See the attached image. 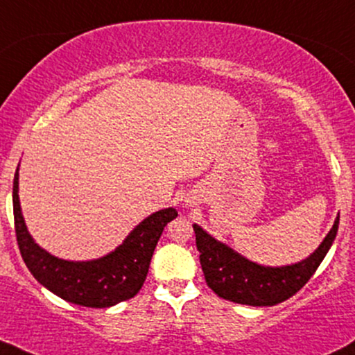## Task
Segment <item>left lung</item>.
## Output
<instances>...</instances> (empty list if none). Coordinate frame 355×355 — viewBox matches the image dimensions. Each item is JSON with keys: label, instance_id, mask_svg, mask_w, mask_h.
Masks as SVG:
<instances>
[{"label": "left lung", "instance_id": "1", "mask_svg": "<svg viewBox=\"0 0 355 355\" xmlns=\"http://www.w3.org/2000/svg\"><path fill=\"white\" fill-rule=\"evenodd\" d=\"M192 227L205 283L217 296L239 304L275 306L291 298L309 282L334 242L339 217L311 255L284 266L258 265L211 237L198 224Z\"/></svg>", "mask_w": 355, "mask_h": 355}]
</instances>
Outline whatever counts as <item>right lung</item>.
Wrapping results in <instances>:
<instances>
[{
  "label": "right lung",
  "instance_id": "obj_1",
  "mask_svg": "<svg viewBox=\"0 0 355 355\" xmlns=\"http://www.w3.org/2000/svg\"><path fill=\"white\" fill-rule=\"evenodd\" d=\"M12 181V212L21 257L42 286L72 304L110 308L133 298L141 290L153 252L168 222L178 217L174 207L151 214L130 232L115 250L97 260L71 261L51 255L34 242L19 205V174Z\"/></svg>",
  "mask_w": 355,
  "mask_h": 355
}]
</instances>
